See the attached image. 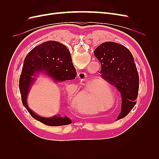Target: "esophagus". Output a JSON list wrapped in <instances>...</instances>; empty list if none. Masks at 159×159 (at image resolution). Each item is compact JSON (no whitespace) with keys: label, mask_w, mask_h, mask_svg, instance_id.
Masks as SVG:
<instances>
[{"label":"esophagus","mask_w":159,"mask_h":159,"mask_svg":"<svg viewBox=\"0 0 159 159\" xmlns=\"http://www.w3.org/2000/svg\"><path fill=\"white\" fill-rule=\"evenodd\" d=\"M78 78L81 80V81L85 80L87 78V74L84 71H80L78 73Z\"/></svg>","instance_id":"1"}]
</instances>
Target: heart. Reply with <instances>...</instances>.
Instances as JSON below:
<instances>
[{"label":"heart","mask_w":159,"mask_h":159,"mask_svg":"<svg viewBox=\"0 0 159 159\" xmlns=\"http://www.w3.org/2000/svg\"><path fill=\"white\" fill-rule=\"evenodd\" d=\"M94 86L95 88H97L98 89V85L97 84H95ZM93 88L91 84V81L88 80L87 82L85 83V88L84 89H82V91H80L79 95L74 93H70L68 95V98L72 103L76 104L77 109L80 111L82 113H91L95 111L91 102Z\"/></svg>","instance_id":"heart-1"}]
</instances>
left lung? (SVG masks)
<instances>
[{
  "mask_svg": "<svg viewBox=\"0 0 159 159\" xmlns=\"http://www.w3.org/2000/svg\"><path fill=\"white\" fill-rule=\"evenodd\" d=\"M94 55L102 65L101 76L121 93V111L117 120L121 119L137 103L139 78L133 56L127 48L113 42L100 44Z\"/></svg>",
  "mask_w": 159,
  "mask_h": 159,
  "instance_id": "8db88e82",
  "label": "left lung"
}]
</instances>
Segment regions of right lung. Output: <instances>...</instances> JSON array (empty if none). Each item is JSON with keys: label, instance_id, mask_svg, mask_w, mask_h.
Returning <instances> with one entry per match:
<instances>
[{"label": "right lung", "instance_id": "add662e5", "mask_svg": "<svg viewBox=\"0 0 159 159\" xmlns=\"http://www.w3.org/2000/svg\"><path fill=\"white\" fill-rule=\"evenodd\" d=\"M43 72L54 82L74 80L76 70L72 63L69 50L66 46L56 41H48L36 46L26 55L19 80V89L22 102L37 121L49 126H61L69 125L71 120L67 116L57 115L52 117H43L34 113L27 105V96L32 85L34 84V77Z\"/></svg>", "mask_w": 159, "mask_h": 159}]
</instances>
